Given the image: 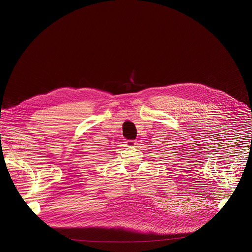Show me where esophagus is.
<instances>
[{"instance_id": "1", "label": "esophagus", "mask_w": 252, "mask_h": 252, "mask_svg": "<svg viewBox=\"0 0 252 252\" xmlns=\"http://www.w3.org/2000/svg\"><path fill=\"white\" fill-rule=\"evenodd\" d=\"M125 144H126V146L131 147V146H134V145H135V141H132V140H126V141H125Z\"/></svg>"}]
</instances>
